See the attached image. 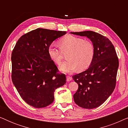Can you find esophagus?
<instances>
[{
  "mask_svg": "<svg viewBox=\"0 0 128 128\" xmlns=\"http://www.w3.org/2000/svg\"><path fill=\"white\" fill-rule=\"evenodd\" d=\"M72 79V77L69 76H66V80H67V82L71 81Z\"/></svg>",
  "mask_w": 128,
  "mask_h": 128,
  "instance_id": "obj_1",
  "label": "esophagus"
}]
</instances>
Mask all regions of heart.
Returning a JSON list of instances; mask_svg holds the SVG:
<instances>
[{"label":"heart","mask_w":128,"mask_h":128,"mask_svg":"<svg viewBox=\"0 0 128 128\" xmlns=\"http://www.w3.org/2000/svg\"><path fill=\"white\" fill-rule=\"evenodd\" d=\"M58 44L59 48L54 44L49 46L48 54L54 62L59 64L64 58V54L68 53V60L60 66L62 71L71 73L76 69L83 71L91 65L94 55V45L92 42L68 35L61 38Z\"/></svg>","instance_id":"b5f03b06"}]
</instances>
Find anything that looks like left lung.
<instances>
[{
	"instance_id": "obj_1",
	"label": "left lung",
	"mask_w": 128,
	"mask_h": 128,
	"mask_svg": "<svg viewBox=\"0 0 128 128\" xmlns=\"http://www.w3.org/2000/svg\"><path fill=\"white\" fill-rule=\"evenodd\" d=\"M71 33L87 36L94 48V58L90 67L72 76L78 85L73 99L82 108H97L107 100L116 86L119 66L116 50L111 41L99 33L92 31Z\"/></svg>"
}]
</instances>
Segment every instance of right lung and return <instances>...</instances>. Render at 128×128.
<instances>
[{"label":"right lung","mask_w":128,"mask_h":128,"mask_svg":"<svg viewBox=\"0 0 128 128\" xmlns=\"http://www.w3.org/2000/svg\"><path fill=\"white\" fill-rule=\"evenodd\" d=\"M66 31L37 28L19 38L12 54V80L30 106L44 108L54 100V92L66 82L48 54V48Z\"/></svg>","instance_id":"add662e5"}]
</instances>
